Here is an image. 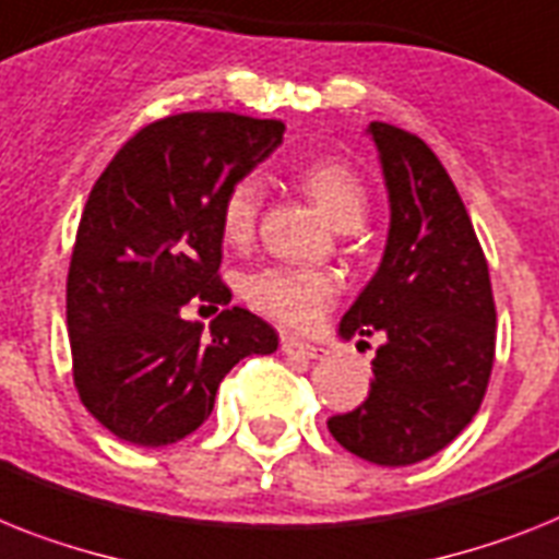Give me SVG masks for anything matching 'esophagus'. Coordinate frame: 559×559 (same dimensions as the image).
I'll return each mask as SVG.
<instances>
[{"label":"esophagus","instance_id":"1","mask_svg":"<svg viewBox=\"0 0 559 559\" xmlns=\"http://www.w3.org/2000/svg\"><path fill=\"white\" fill-rule=\"evenodd\" d=\"M283 352L288 354V357H306V359H322L325 357V348H320V345H311V343H302V340H297V336H283Z\"/></svg>","mask_w":559,"mask_h":559}]
</instances>
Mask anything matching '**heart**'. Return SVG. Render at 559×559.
Returning a JSON list of instances; mask_svg holds the SVG:
<instances>
[{
    "mask_svg": "<svg viewBox=\"0 0 559 559\" xmlns=\"http://www.w3.org/2000/svg\"><path fill=\"white\" fill-rule=\"evenodd\" d=\"M299 182L340 228H354L362 219L366 188L352 165L340 159H317L299 170ZM260 205L262 179L257 174L239 177L228 188L219 207L223 237L234 246L248 242L257 228ZM336 290L340 288L334 276L311 269H265L248 276L246 283V297L251 299V306L290 329L313 325L336 299Z\"/></svg>",
    "mask_w": 559,
    "mask_h": 559,
    "instance_id": "b5f03b06",
    "label": "heart"
}]
</instances>
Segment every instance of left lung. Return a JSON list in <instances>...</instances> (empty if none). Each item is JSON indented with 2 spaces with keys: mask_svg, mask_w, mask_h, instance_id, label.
I'll list each match as a JSON object with an SVG mask.
<instances>
[{
  "mask_svg": "<svg viewBox=\"0 0 559 559\" xmlns=\"http://www.w3.org/2000/svg\"><path fill=\"white\" fill-rule=\"evenodd\" d=\"M391 202L389 242L340 336L385 334L359 408L329 419L334 440L377 465L442 451L479 412L495 366L497 311L486 253L449 170L417 133L368 124Z\"/></svg>",
  "mask_w": 559,
  "mask_h": 559,
  "instance_id": "1",
  "label": "left lung"
}]
</instances>
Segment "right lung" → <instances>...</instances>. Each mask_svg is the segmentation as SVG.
I'll list each match as a JSON object with an SVG mask.
<instances>
[{"instance_id":"right-lung-1","label":"right lung","mask_w":559,"mask_h":559,"mask_svg":"<svg viewBox=\"0 0 559 559\" xmlns=\"http://www.w3.org/2000/svg\"><path fill=\"white\" fill-rule=\"evenodd\" d=\"M283 133L276 119L177 114L133 133L96 179L68 269V336L82 405L119 440H182L239 359L276 352L269 322L228 308L219 207ZM191 298L226 306L207 332L181 320Z\"/></svg>"}]
</instances>
